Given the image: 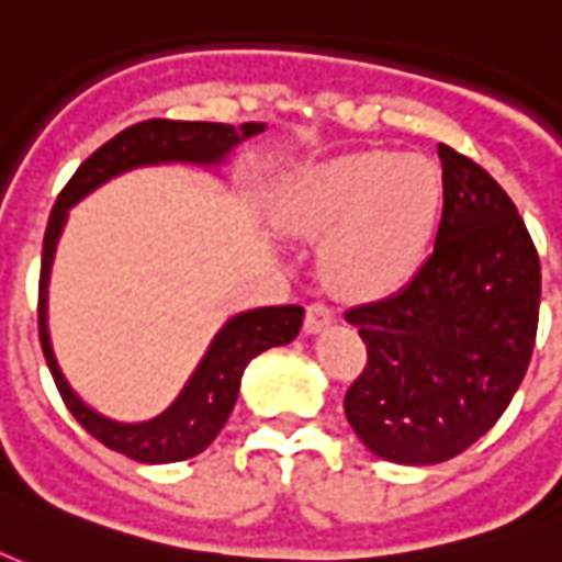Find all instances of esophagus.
I'll use <instances>...</instances> for the list:
<instances>
[{
    "instance_id": "obj_1",
    "label": "esophagus",
    "mask_w": 562,
    "mask_h": 562,
    "mask_svg": "<svg viewBox=\"0 0 562 562\" xmlns=\"http://www.w3.org/2000/svg\"><path fill=\"white\" fill-rule=\"evenodd\" d=\"M336 315L330 306H324V303H310L306 306V318H303V330L313 336V334H322L327 324H334Z\"/></svg>"
}]
</instances>
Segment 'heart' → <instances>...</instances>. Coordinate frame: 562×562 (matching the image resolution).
Returning a JSON list of instances; mask_svg holds the SVG:
<instances>
[{"mask_svg":"<svg viewBox=\"0 0 562 562\" xmlns=\"http://www.w3.org/2000/svg\"><path fill=\"white\" fill-rule=\"evenodd\" d=\"M440 207L435 166L366 151L303 172L280 193L282 226L324 240V277L357 297L405 285L426 259Z\"/></svg>","mask_w":562,"mask_h":562,"instance_id":"b5f03b06","label":"heart"}]
</instances>
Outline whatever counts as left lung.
<instances>
[{
    "instance_id": "obj_1",
    "label": "left lung",
    "mask_w": 562,
    "mask_h": 562,
    "mask_svg": "<svg viewBox=\"0 0 562 562\" xmlns=\"http://www.w3.org/2000/svg\"><path fill=\"white\" fill-rule=\"evenodd\" d=\"M443 211L435 249L402 292L345 313L366 366L345 417L378 459L438 464L501 419L525 378L539 324V256L480 164L438 145Z\"/></svg>"
}]
</instances>
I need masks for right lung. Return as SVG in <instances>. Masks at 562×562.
<instances>
[{
	"instance_id": "add662e5",
	"label": "right lung",
	"mask_w": 562,
	"mask_h": 562,
	"mask_svg": "<svg viewBox=\"0 0 562 562\" xmlns=\"http://www.w3.org/2000/svg\"><path fill=\"white\" fill-rule=\"evenodd\" d=\"M268 124L247 122L240 127L214 122H169V119H148L131 124L110 143H103L89 160L74 172L65 190L49 211L47 235H44V256H41V285H37V336L47 357L53 381L59 386L68 411L77 417L91 438L103 447L122 452L127 459L143 464H169V461L193 459L217 438L235 408L240 390V375L252 357L268 351L273 345L292 342L303 324V306H261L249 310L223 324V330L207 345L202 363L190 375L178 398L154 419L145 423H119L98 414L82 402L61 375L47 330V285L56 244L68 220V211L91 190L106 184L110 178L127 169L154 164H199L217 166L249 136H259Z\"/></svg>"
}]
</instances>
